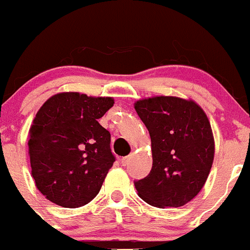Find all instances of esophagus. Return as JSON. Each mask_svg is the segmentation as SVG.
<instances>
[{
	"label": "esophagus",
	"instance_id": "obj_1",
	"mask_svg": "<svg viewBox=\"0 0 250 250\" xmlns=\"http://www.w3.org/2000/svg\"><path fill=\"white\" fill-rule=\"evenodd\" d=\"M129 162H130L129 156H127V157H123L122 160H121V165H122L123 167H127V166L129 165Z\"/></svg>",
	"mask_w": 250,
	"mask_h": 250
}]
</instances>
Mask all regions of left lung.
Instances as JSON below:
<instances>
[{"mask_svg": "<svg viewBox=\"0 0 250 250\" xmlns=\"http://www.w3.org/2000/svg\"><path fill=\"white\" fill-rule=\"evenodd\" d=\"M134 109L151 138L152 168L135 181L138 195L157 208H178L198 195L215 152L213 130L202 107L191 99L151 97Z\"/></svg>", "mask_w": 250, "mask_h": 250, "instance_id": "obj_1", "label": "left lung"}]
</instances>
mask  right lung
<instances>
[{
	"mask_svg": "<svg viewBox=\"0 0 250 250\" xmlns=\"http://www.w3.org/2000/svg\"><path fill=\"white\" fill-rule=\"evenodd\" d=\"M113 104L110 97L62 92L37 111L27 143L31 175L50 202L78 208L99 193L115 156L110 132L98 120Z\"/></svg>",
	"mask_w": 250,
	"mask_h": 250,
	"instance_id": "add662e5",
	"label": "right lung"
}]
</instances>
